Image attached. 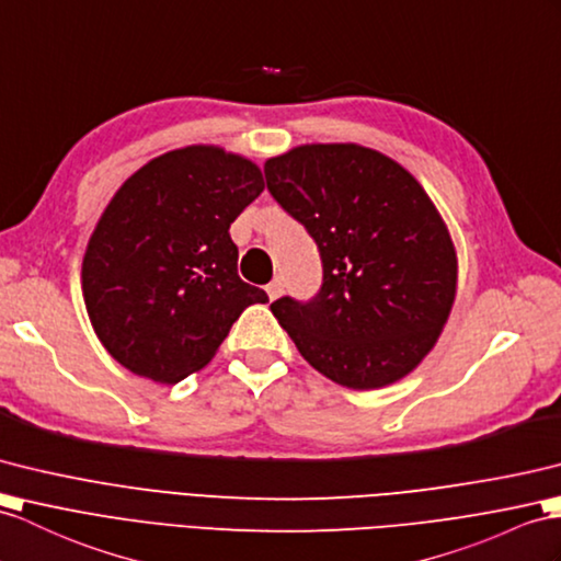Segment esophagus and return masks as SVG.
Wrapping results in <instances>:
<instances>
[{
	"label": "esophagus",
	"instance_id": "obj_1",
	"mask_svg": "<svg viewBox=\"0 0 561 561\" xmlns=\"http://www.w3.org/2000/svg\"><path fill=\"white\" fill-rule=\"evenodd\" d=\"M266 295L273 302V299H278L283 295V278H273L268 285H266Z\"/></svg>",
	"mask_w": 561,
	"mask_h": 561
}]
</instances>
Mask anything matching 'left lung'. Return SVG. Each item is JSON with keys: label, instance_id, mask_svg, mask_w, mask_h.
Masks as SVG:
<instances>
[{"label": "left lung", "instance_id": "1", "mask_svg": "<svg viewBox=\"0 0 561 561\" xmlns=\"http://www.w3.org/2000/svg\"><path fill=\"white\" fill-rule=\"evenodd\" d=\"M266 187L321 254V290L273 317L325 378L376 390L433 350L457 293V252L416 178L362 145H302L264 163Z\"/></svg>", "mask_w": 561, "mask_h": 561}]
</instances>
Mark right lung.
Returning <instances> with one entry per match:
<instances>
[{
  "instance_id": "1",
  "label": "right lung",
  "mask_w": 561,
  "mask_h": 561,
  "mask_svg": "<svg viewBox=\"0 0 561 561\" xmlns=\"http://www.w3.org/2000/svg\"><path fill=\"white\" fill-rule=\"evenodd\" d=\"M264 193L256 163L214 145L147 161L108 202L83 259L94 333L128 371L178 383L268 295L238 276L228 228Z\"/></svg>"
}]
</instances>
